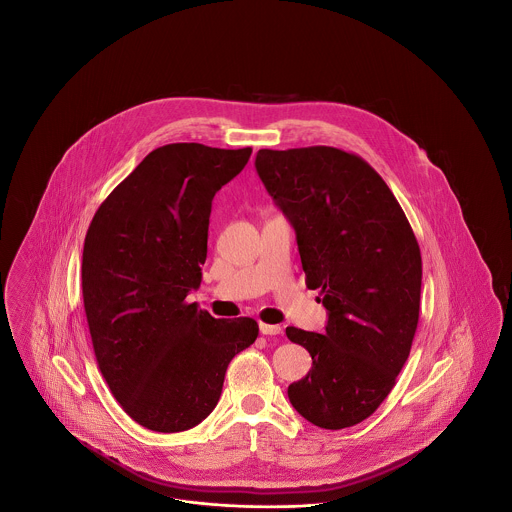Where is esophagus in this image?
<instances>
[{
    "label": "esophagus",
    "mask_w": 512,
    "mask_h": 512,
    "mask_svg": "<svg viewBox=\"0 0 512 512\" xmlns=\"http://www.w3.org/2000/svg\"><path fill=\"white\" fill-rule=\"evenodd\" d=\"M259 330H261V334H265V336H278V334H282V326H278V324H267V322H261V324H259Z\"/></svg>",
    "instance_id": "1"
}]
</instances>
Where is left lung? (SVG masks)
<instances>
[{
    "label": "left lung",
    "instance_id": "left-lung-1",
    "mask_svg": "<svg viewBox=\"0 0 512 512\" xmlns=\"http://www.w3.org/2000/svg\"><path fill=\"white\" fill-rule=\"evenodd\" d=\"M255 169L290 220L307 286L320 288L326 332L286 328L313 366L293 382V409L318 428L363 422L395 386L420 309L422 259L388 184L336 147L259 149Z\"/></svg>",
    "mask_w": 512,
    "mask_h": 512
}]
</instances>
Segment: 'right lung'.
Listing matches in <instances>:
<instances>
[{"instance_id":"obj_1","label":"right lung","mask_w":512,"mask_h":512,"mask_svg":"<svg viewBox=\"0 0 512 512\" xmlns=\"http://www.w3.org/2000/svg\"><path fill=\"white\" fill-rule=\"evenodd\" d=\"M251 147L153 149L99 205L82 253V295L99 370L124 413L184 432L219 403L253 318H215L186 297L201 284L213 197Z\"/></svg>"}]
</instances>
